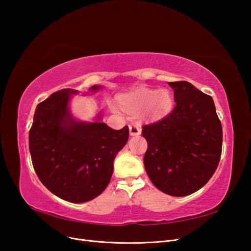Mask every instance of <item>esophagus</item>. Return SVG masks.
Wrapping results in <instances>:
<instances>
[{"label": "esophagus", "instance_id": "obj_1", "mask_svg": "<svg viewBox=\"0 0 251 251\" xmlns=\"http://www.w3.org/2000/svg\"><path fill=\"white\" fill-rule=\"evenodd\" d=\"M128 127H130V135L131 136H137V135H139L141 133L140 127H139L138 125L132 124V125L128 126Z\"/></svg>", "mask_w": 251, "mask_h": 251}]
</instances>
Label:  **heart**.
Wrapping results in <instances>:
<instances>
[{"label": "heart", "mask_w": 251, "mask_h": 251, "mask_svg": "<svg viewBox=\"0 0 251 251\" xmlns=\"http://www.w3.org/2000/svg\"><path fill=\"white\" fill-rule=\"evenodd\" d=\"M121 103L128 113H135L146 105L147 115H158L171 107L172 96L169 91L164 89L156 92L139 89L121 97Z\"/></svg>", "instance_id": "1"}]
</instances>
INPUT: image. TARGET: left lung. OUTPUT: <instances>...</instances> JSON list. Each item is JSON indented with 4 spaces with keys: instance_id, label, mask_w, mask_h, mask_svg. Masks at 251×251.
I'll list each match as a JSON object with an SVG mask.
<instances>
[{
    "instance_id": "1",
    "label": "left lung",
    "mask_w": 251,
    "mask_h": 251,
    "mask_svg": "<svg viewBox=\"0 0 251 251\" xmlns=\"http://www.w3.org/2000/svg\"><path fill=\"white\" fill-rule=\"evenodd\" d=\"M176 105L163 118L142 126L149 178L175 197L199 191L215 174L222 153V125L211 96L188 81H173Z\"/></svg>"
}]
</instances>
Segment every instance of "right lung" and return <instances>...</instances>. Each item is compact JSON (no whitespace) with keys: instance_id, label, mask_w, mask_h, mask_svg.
Segmentation results:
<instances>
[{"instance_id":"obj_1","label":"right lung","mask_w":251,"mask_h":251,"mask_svg":"<svg viewBox=\"0 0 251 251\" xmlns=\"http://www.w3.org/2000/svg\"><path fill=\"white\" fill-rule=\"evenodd\" d=\"M98 89L93 86L90 90ZM77 93L63 89L40 102L29 131L37 177L52 194L72 203L90 201L104 191L114 159L128 139L127 126L117 131L103 123L75 121L68 103Z\"/></svg>"}]
</instances>
